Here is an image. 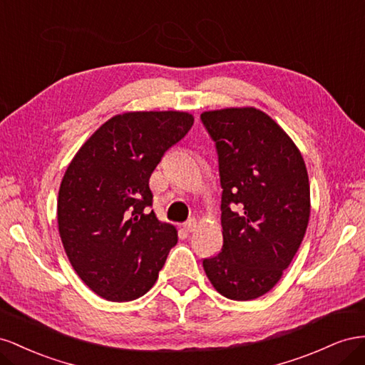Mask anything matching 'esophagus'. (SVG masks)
Listing matches in <instances>:
<instances>
[{
    "label": "esophagus",
    "instance_id": "1",
    "mask_svg": "<svg viewBox=\"0 0 365 365\" xmlns=\"http://www.w3.org/2000/svg\"><path fill=\"white\" fill-rule=\"evenodd\" d=\"M195 227H197V220H195V218H188V220L183 223V229H185L186 232H192Z\"/></svg>",
    "mask_w": 365,
    "mask_h": 365
}]
</instances>
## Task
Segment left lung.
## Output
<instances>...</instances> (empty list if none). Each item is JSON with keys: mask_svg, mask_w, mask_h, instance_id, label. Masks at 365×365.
Wrapping results in <instances>:
<instances>
[{"mask_svg": "<svg viewBox=\"0 0 365 365\" xmlns=\"http://www.w3.org/2000/svg\"><path fill=\"white\" fill-rule=\"evenodd\" d=\"M222 185L223 247L203 259L218 294L247 301L267 294L303 242L310 215L306 163L294 140L254 107L205 111Z\"/></svg>", "mask_w": 365, "mask_h": 365, "instance_id": "obj_1", "label": "left lung"}]
</instances>
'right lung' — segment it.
Returning a JSON list of instances; mask_svg holds the SVG:
<instances>
[{"label":"right lung","instance_id":"obj_1","mask_svg":"<svg viewBox=\"0 0 365 365\" xmlns=\"http://www.w3.org/2000/svg\"><path fill=\"white\" fill-rule=\"evenodd\" d=\"M192 123L185 111L118 114L70 162L58 195L59 235L73 269L96 295L123 303L154 286L177 231L150 211V177Z\"/></svg>","mask_w":365,"mask_h":365}]
</instances>
